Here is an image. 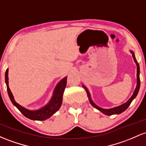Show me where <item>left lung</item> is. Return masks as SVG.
Listing matches in <instances>:
<instances>
[{
    "label": "left lung",
    "instance_id": "obj_1",
    "mask_svg": "<svg viewBox=\"0 0 146 146\" xmlns=\"http://www.w3.org/2000/svg\"><path fill=\"white\" fill-rule=\"evenodd\" d=\"M130 52H131V53L132 54L133 58H134V62H135V63L137 64V87H136V89H135V91H134V94H133L132 97H131L129 99V100H128L127 102H126L125 103L123 104V105H120V106H118V107H113V108H111V109H108V110H107V109L100 108V107L97 106V105H96L94 102H93V100H91L90 94H89L87 88L85 87L84 85H82L83 87H84V89L86 90V94H87V96H88V98H89V102H90V103L92 105V106H94L95 108H96L97 110H98L99 111H102V113H105V114H106V115H108V116H111V115H113V114H119V113H122V112L124 111L125 110H127V107L129 106V105L131 104V102H132V100L135 98L136 96H137V94H138L139 88H140V78H139L140 68H139V65L138 62H137V60H136L134 52H133L132 51H130Z\"/></svg>",
    "mask_w": 146,
    "mask_h": 146
}]
</instances>
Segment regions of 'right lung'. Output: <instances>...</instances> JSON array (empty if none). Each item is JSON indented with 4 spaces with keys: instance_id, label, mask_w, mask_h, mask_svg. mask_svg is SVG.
<instances>
[{
    "instance_id": "right-lung-1",
    "label": "right lung",
    "mask_w": 146,
    "mask_h": 146,
    "mask_svg": "<svg viewBox=\"0 0 146 146\" xmlns=\"http://www.w3.org/2000/svg\"><path fill=\"white\" fill-rule=\"evenodd\" d=\"M66 80L67 77H66L57 84L55 90H54L53 96H52V98L46 106L40 109V110L31 111V110H28L24 108L23 107L21 106L17 102H15L13 95H12L10 89H9V84H9V82H8V69L6 70L5 71V83L6 85H7L8 95H9L11 101L25 117L30 118L31 120H35V121H44V120L50 117L56 111H58L62 103V98H63L64 91L66 86Z\"/></svg>"
}]
</instances>
